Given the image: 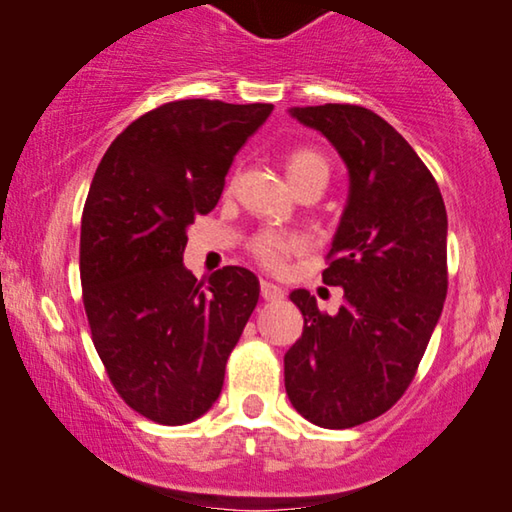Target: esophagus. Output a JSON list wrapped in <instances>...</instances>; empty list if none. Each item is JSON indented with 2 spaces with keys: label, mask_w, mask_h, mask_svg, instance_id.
Masks as SVG:
<instances>
[{
  "label": "esophagus",
  "mask_w": 512,
  "mask_h": 512,
  "mask_svg": "<svg viewBox=\"0 0 512 512\" xmlns=\"http://www.w3.org/2000/svg\"><path fill=\"white\" fill-rule=\"evenodd\" d=\"M261 296L263 300H268V303H275V300L284 298V291L272 282H261Z\"/></svg>",
  "instance_id": "1"
}]
</instances>
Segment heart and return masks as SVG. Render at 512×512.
Returning <instances> with one entry per match:
<instances>
[{
  "label": "heart",
  "mask_w": 512,
  "mask_h": 512,
  "mask_svg": "<svg viewBox=\"0 0 512 512\" xmlns=\"http://www.w3.org/2000/svg\"><path fill=\"white\" fill-rule=\"evenodd\" d=\"M286 172H289V179L293 181V186L298 188L307 179H314V177L328 179L331 167H328V160L321 156L319 151L296 149L289 153V158H286ZM303 244L305 240L296 233H282V230L265 228L261 233L251 237L249 251L265 270L279 272L286 268V261H289L293 254H298V251L303 249Z\"/></svg>",
  "instance_id": "obj_1"
}]
</instances>
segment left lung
Here are the masks:
<instances>
[{
	"label": "left lung",
	"instance_id": "left-lung-1",
	"mask_svg": "<svg viewBox=\"0 0 512 512\" xmlns=\"http://www.w3.org/2000/svg\"><path fill=\"white\" fill-rule=\"evenodd\" d=\"M345 160L349 198L328 251L324 282L345 289L335 314L310 291L300 340L284 354V384L300 415L352 429L387 412L410 387L447 296V212L415 149L356 104L296 107Z\"/></svg>",
	"mask_w": 512,
	"mask_h": 512
}]
</instances>
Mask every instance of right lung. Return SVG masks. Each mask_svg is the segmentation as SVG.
I'll list each match as a JSON object with an SVG mask.
<instances>
[{
    "instance_id": "1",
    "label": "right lung",
    "mask_w": 512,
    "mask_h": 512,
    "mask_svg": "<svg viewBox=\"0 0 512 512\" xmlns=\"http://www.w3.org/2000/svg\"><path fill=\"white\" fill-rule=\"evenodd\" d=\"M272 104L177 100L146 111L104 153L81 219L83 307L118 396L156 424L212 408L258 303L254 272L195 279L186 228L221 198L235 153Z\"/></svg>"
}]
</instances>
